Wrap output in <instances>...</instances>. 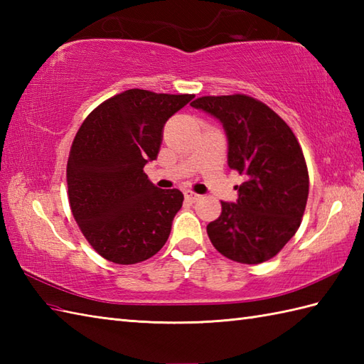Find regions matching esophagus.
<instances>
[{
  "instance_id": "obj_1",
  "label": "esophagus",
  "mask_w": 364,
  "mask_h": 364,
  "mask_svg": "<svg viewBox=\"0 0 364 364\" xmlns=\"http://www.w3.org/2000/svg\"><path fill=\"white\" fill-rule=\"evenodd\" d=\"M184 198H186L188 202H191V203H196V202H198L200 198H202V196H198V194H196V192H192V191H186V192H184Z\"/></svg>"
}]
</instances>
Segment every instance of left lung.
<instances>
[{"mask_svg":"<svg viewBox=\"0 0 364 364\" xmlns=\"http://www.w3.org/2000/svg\"><path fill=\"white\" fill-rule=\"evenodd\" d=\"M218 119L228 141V167L244 175L235 203L220 202L222 214L208 223L213 245L223 257L259 264L296 235L308 189L306 162L291 128L247 95L202 97L191 103Z\"/></svg>","mask_w":364,"mask_h":364,"instance_id":"obj_1","label":"left lung"}]
</instances>
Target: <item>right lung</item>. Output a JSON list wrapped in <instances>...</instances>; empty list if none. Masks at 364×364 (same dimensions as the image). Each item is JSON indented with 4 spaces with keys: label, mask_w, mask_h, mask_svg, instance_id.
Instances as JSON below:
<instances>
[{
    "label": "right lung",
    "mask_w": 364,
    "mask_h": 364,
    "mask_svg": "<svg viewBox=\"0 0 364 364\" xmlns=\"http://www.w3.org/2000/svg\"><path fill=\"white\" fill-rule=\"evenodd\" d=\"M194 95L129 89L92 111L67 162L68 202L95 252L115 264L156 255L183 205L178 189H159L144 173L158 158L166 122Z\"/></svg>",
    "instance_id": "add662e5"
}]
</instances>
